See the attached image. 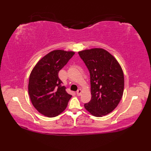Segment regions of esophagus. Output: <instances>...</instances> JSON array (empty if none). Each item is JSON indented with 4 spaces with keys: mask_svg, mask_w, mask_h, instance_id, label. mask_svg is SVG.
<instances>
[{
    "mask_svg": "<svg viewBox=\"0 0 151 151\" xmlns=\"http://www.w3.org/2000/svg\"><path fill=\"white\" fill-rule=\"evenodd\" d=\"M81 93H82V90L81 89H78L77 91H76V94H77V95L78 96H80L81 95Z\"/></svg>",
    "mask_w": 151,
    "mask_h": 151,
    "instance_id": "1",
    "label": "esophagus"
}]
</instances>
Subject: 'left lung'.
I'll list each match as a JSON object with an SVG mask.
<instances>
[{
    "label": "left lung",
    "instance_id": "left-lung-1",
    "mask_svg": "<svg viewBox=\"0 0 151 151\" xmlns=\"http://www.w3.org/2000/svg\"><path fill=\"white\" fill-rule=\"evenodd\" d=\"M90 74L91 99L85 108L95 117L113 111L119 103L124 90V75L117 60L102 49L78 52Z\"/></svg>",
    "mask_w": 151,
    "mask_h": 151
}]
</instances>
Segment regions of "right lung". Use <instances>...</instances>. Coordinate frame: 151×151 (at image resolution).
<instances>
[{
    "mask_svg": "<svg viewBox=\"0 0 151 151\" xmlns=\"http://www.w3.org/2000/svg\"><path fill=\"white\" fill-rule=\"evenodd\" d=\"M75 52L56 50L42 58L30 73L28 93L33 106L45 116L53 117L66 108L72 95L65 91L58 73Z\"/></svg>",
    "mask_w": 151,
    "mask_h": 151,
    "instance_id": "add662e5",
    "label": "right lung"
}]
</instances>
